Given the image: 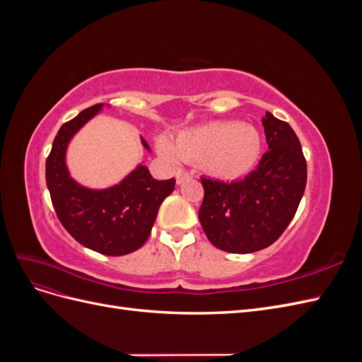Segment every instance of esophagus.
<instances>
[{
  "label": "esophagus",
  "instance_id": "obj_1",
  "mask_svg": "<svg viewBox=\"0 0 362 362\" xmlns=\"http://www.w3.org/2000/svg\"><path fill=\"white\" fill-rule=\"evenodd\" d=\"M193 175L190 172H185V170H178L177 172V184H182L184 181L192 180Z\"/></svg>",
  "mask_w": 362,
  "mask_h": 362
}]
</instances>
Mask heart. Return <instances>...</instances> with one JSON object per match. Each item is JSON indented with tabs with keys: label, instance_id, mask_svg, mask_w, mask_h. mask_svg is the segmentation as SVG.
<instances>
[{
	"label": "heart",
	"instance_id": "1",
	"mask_svg": "<svg viewBox=\"0 0 362 362\" xmlns=\"http://www.w3.org/2000/svg\"><path fill=\"white\" fill-rule=\"evenodd\" d=\"M157 146L164 158L201 161L211 177L231 181L255 166L261 137L254 127L238 120H214L181 131L175 146L166 139H160Z\"/></svg>",
	"mask_w": 362,
	"mask_h": 362
}]
</instances>
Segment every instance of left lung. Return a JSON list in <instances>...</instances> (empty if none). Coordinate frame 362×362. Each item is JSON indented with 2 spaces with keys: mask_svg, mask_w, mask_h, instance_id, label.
Wrapping results in <instances>:
<instances>
[{
  "mask_svg": "<svg viewBox=\"0 0 362 362\" xmlns=\"http://www.w3.org/2000/svg\"><path fill=\"white\" fill-rule=\"evenodd\" d=\"M269 151L243 180L201 178L199 221L217 249L250 254L275 243L291 222L306 185V160L293 128L272 113L262 117Z\"/></svg>",
  "mask_w": 362,
  "mask_h": 362,
  "instance_id": "obj_1",
  "label": "left lung"
}]
</instances>
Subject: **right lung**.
Segmentation results:
<instances>
[{"mask_svg": "<svg viewBox=\"0 0 362 362\" xmlns=\"http://www.w3.org/2000/svg\"><path fill=\"white\" fill-rule=\"evenodd\" d=\"M103 107L96 104L86 108L62 125L47 158L45 177L54 210L64 229L86 247L120 257L145 245L161 202L175 190V178L154 180L148 168L139 164L108 189H87L76 182L66 166L68 145ZM141 145L151 151L145 139Z\"/></svg>", "mask_w": 362, "mask_h": 362, "instance_id": "1", "label": "right lung"}]
</instances>
